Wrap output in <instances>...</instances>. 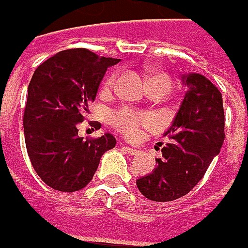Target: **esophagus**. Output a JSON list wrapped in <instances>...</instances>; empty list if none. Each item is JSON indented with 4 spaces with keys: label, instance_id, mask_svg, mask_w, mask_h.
Wrapping results in <instances>:
<instances>
[{
    "label": "esophagus",
    "instance_id": "34e87169",
    "mask_svg": "<svg viewBox=\"0 0 248 248\" xmlns=\"http://www.w3.org/2000/svg\"><path fill=\"white\" fill-rule=\"evenodd\" d=\"M124 149H125V152H127L128 155H131V156H138V155H139L138 149L129 148V146H124Z\"/></svg>",
    "mask_w": 248,
    "mask_h": 248
}]
</instances>
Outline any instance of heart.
I'll list each match as a JSON object with an SVG mask.
<instances>
[{
  "label": "heart",
  "instance_id": "1",
  "mask_svg": "<svg viewBox=\"0 0 248 248\" xmlns=\"http://www.w3.org/2000/svg\"><path fill=\"white\" fill-rule=\"evenodd\" d=\"M114 81H116V76L113 74L105 82V88H108V90L111 88L114 85ZM155 81H163L166 82L168 87H171V80L164 73H155L152 76L150 82ZM110 120H111V125L117 129L121 135L129 139L139 138L145 129L153 125V120L149 114L131 109V108H123V109L113 111Z\"/></svg>",
  "mask_w": 248,
  "mask_h": 248
}]
</instances>
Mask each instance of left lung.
Segmentation results:
<instances>
[{
	"mask_svg": "<svg viewBox=\"0 0 248 248\" xmlns=\"http://www.w3.org/2000/svg\"><path fill=\"white\" fill-rule=\"evenodd\" d=\"M184 102L166 135L157 167L137 181L139 192L153 202H172L187 195L204 176L225 139L222 95L204 76H182Z\"/></svg>",
	"mask_w": 248,
	"mask_h": 248,
	"instance_id": "left-lung-1",
	"label": "left lung"
}]
</instances>
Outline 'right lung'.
Instances as JSON below:
<instances>
[{
	"instance_id": "1",
	"label": "right lung",
	"mask_w": 248,
	"mask_h": 248,
	"mask_svg": "<svg viewBox=\"0 0 248 248\" xmlns=\"http://www.w3.org/2000/svg\"><path fill=\"white\" fill-rule=\"evenodd\" d=\"M120 59L85 48L66 49L43 62L27 88L23 128L27 155L37 175L59 192L88 185L102 155L116 146L111 134L78 137V124L88 113L100 81Z\"/></svg>"
}]
</instances>
